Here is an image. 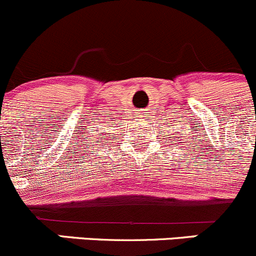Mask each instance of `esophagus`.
<instances>
[{
    "instance_id": "obj_1",
    "label": "esophagus",
    "mask_w": 256,
    "mask_h": 256,
    "mask_svg": "<svg viewBox=\"0 0 256 256\" xmlns=\"http://www.w3.org/2000/svg\"><path fill=\"white\" fill-rule=\"evenodd\" d=\"M140 114H142V112H140Z\"/></svg>"
}]
</instances>
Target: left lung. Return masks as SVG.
<instances>
[{
    "mask_svg": "<svg viewBox=\"0 0 256 256\" xmlns=\"http://www.w3.org/2000/svg\"><path fill=\"white\" fill-rule=\"evenodd\" d=\"M174 135H177V132H176V134H174ZM180 138H182V136H180ZM176 138H177V140H178V138H177V136H176Z\"/></svg>",
    "mask_w": 256,
    "mask_h": 256,
    "instance_id": "8db88e82",
    "label": "left lung"
}]
</instances>
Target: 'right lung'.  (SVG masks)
Segmentation results:
<instances>
[{"instance_id": "1", "label": "right lung", "mask_w": 256, "mask_h": 256, "mask_svg": "<svg viewBox=\"0 0 256 256\" xmlns=\"http://www.w3.org/2000/svg\"><path fill=\"white\" fill-rule=\"evenodd\" d=\"M106 135H108V134H106ZM99 140H105V138H99ZM95 144H99V141H98V140H96V141H95Z\"/></svg>"}]
</instances>
